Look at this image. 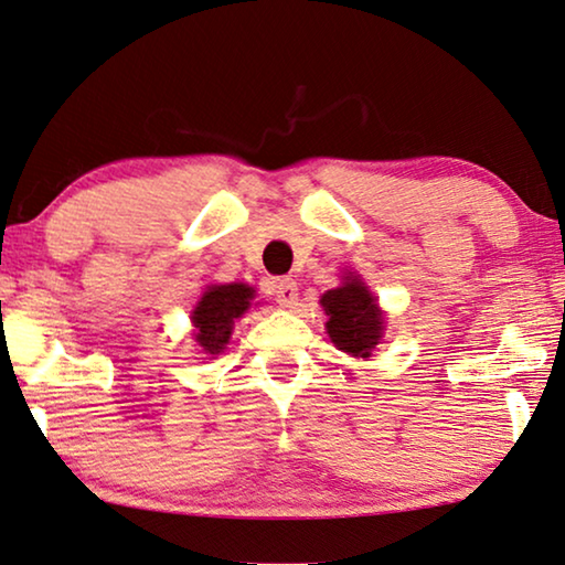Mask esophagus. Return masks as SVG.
Masks as SVG:
<instances>
[{
  "mask_svg": "<svg viewBox=\"0 0 565 565\" xmlns=\"http://www.w3.org/2000/svg\"><path fill=\"white\" fill-rule=\"evenodd\" d=\"M273 295L282 308H292L295 300H298V282H295L292 277H280V280L275 282Z\"/></svg>",
  "mask_w": 565,
  "mask_h": 565,
  "instance_id": "1",
  "label": "esophagus"
}]
</instances>
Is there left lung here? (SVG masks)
<instances>
[{
	"instance_id": "obj_1",
	"label": "left lung",
	"mask_w": 565,
	"mask_h": 565,
	"mask_svg": "<svg viewBox=\"0 0 565 565\" xmlns=\"http://www.w3.org/2000/svg\"><path fill=\"white\" fill-rule=\"evenodd\" d=\"M320 302L330 318L328 332L332 343L350 355L367 358L383 335V316L365 285L348 280L340 288L328 290Z\"/></svg>"
}]
</instances>
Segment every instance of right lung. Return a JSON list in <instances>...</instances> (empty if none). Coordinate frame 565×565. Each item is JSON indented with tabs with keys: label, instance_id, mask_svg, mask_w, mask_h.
Returning a JSON list of instances; mask_svg holds the SVG:
<instances>
[{
	"label": "right lung",
	"instance_id": "obj_1",
	"mask_svg": "<svg viewBox=\"0 0 565 565\" xmlns=\"http://www.w3.org/2000/svg\"><path fill=\"white\" fill-rule=\"evenodd\" d=\"M255 298V290L247 285H215L210 288L192 312L195 322L198 345L210 355H217L225 350L230 332H233L235 318L243 316L249 308V300Z\"/></svg>",
	"mask_w": 565,
	"mask_h": 565
}]
</instances>
